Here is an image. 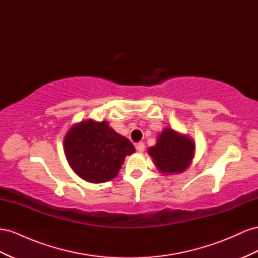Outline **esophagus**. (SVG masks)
Masks as SVG:
<instances>
[{
    "instance_id": "1",
    "label": "esophagus",
    "mask_w": 258,
    "mask_h": 258,
    "mask_svg": "<svg viewBox=\"0 0 258 258\" xmlns=\"http://www.w3.org/2000/svg\"><path fill=\"white\" fill-rule=\"evenodd\" d=\"M136 149H137V151H138L139 153H143L144 150H145V145H144V143L140 142V143H138V144L136 145Z\"/></svg>"
}]
</instances>
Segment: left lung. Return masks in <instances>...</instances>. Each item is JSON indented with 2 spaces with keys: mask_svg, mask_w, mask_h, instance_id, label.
<instances>
[{
  "mask_svg": "<svg viewBox=\"0 0 258 258\" xmlns=\"http://www.w3.org/2000/svg\"><path fill=\"white\" fill-rule=\"evenodd\" d=\"M153 164L163 175L184 172L196 155V143L189 135L166 127L156 138V143L148 149Z\"/></svg>",
  "mask_w": 258,
  "mask_h": 258,
  "instance_id": "left-lung-1",
  "label": "left lung"
}]
</instances>
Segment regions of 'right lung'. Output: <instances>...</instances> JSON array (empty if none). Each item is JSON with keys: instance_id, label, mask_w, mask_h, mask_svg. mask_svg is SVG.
<instances>
[{"instance_id": "obj_1", "label": "right lung", "mask_w": 258, "mask_h": 258, "mask_svg": "<svg viewBox=\"0 0 258 258\" xmlns=\"http://www.w3.org/2000/svg\"><path fill=\"white\" fill-rule=\"evenodd\" d=\"M67 162L76 175L87 182L102 183L114 179L127 155L136 149L117 134L106 120H81L68 129L64 138Z\"/></svg>"}]
</instances>
